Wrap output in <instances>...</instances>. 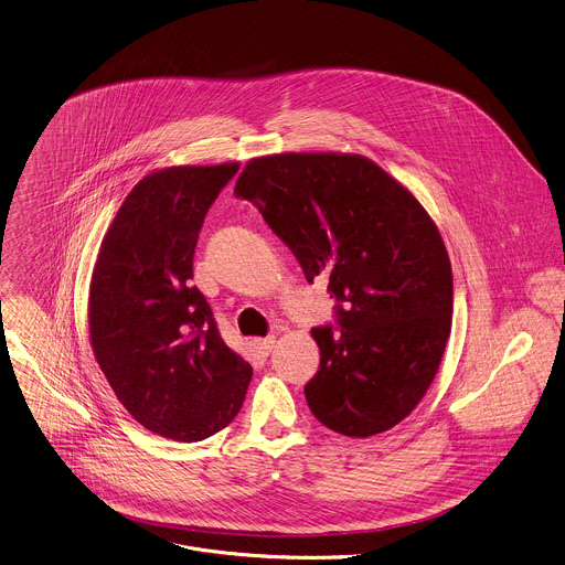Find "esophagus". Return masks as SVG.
<instances>
[{
  "mask_svg": "<svg viewBox=\"0 0 565 565\" xmlns=\"http://www.w3.org/2000/svg\"><path fill=\"white\" fill-rule=\"evenodd\" d=\"M255 348H257V352H262V354H270L273 348H275V337L257 339V341H255Z\"/></svg>",
  "mask_w": 565,
  "mask_h": 565,
  "instance_id": "1",
  "label": "esophagus"
}]
</instances>
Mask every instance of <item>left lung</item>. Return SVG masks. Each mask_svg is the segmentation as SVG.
Instances as JSON below:
<instances>
[{"label": "left lung", "instance_id": "8db88e82", "mask_svg": "<svg viewBox=\"0 0 565 565\" xmlns=\"http://www.w3.org/2000/svg\"><path fill=\"white\" fill-rule=\"evenodd\" d=\"M235 198L339 301L341 330H312L321 365L306 385L310 412L350 438L396 427L434 383L451 334L454 275L431 215L374 160L341 151L253 158Z\"/></svg>", "mask_w": 565, "mask_h": 565}]
</instances>
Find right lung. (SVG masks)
Instances as JSON below:
<instances>
[{"mask_svg":"<svg viewBox=\"0 0 565 565\" xmlns=\"http://www.w3.org/2000/svg\"><path fill=\"white\" fill-rule=\"evenodd\" d=\"M237 169L178 164L145 175L111 220L92 270L94 359L129 416L175 443L224 429L253 379L191 286L204 215Z\"/></svg>","mask_w":565,"mask_h":565,"instance_id":"obj_1","label":"right lung"}]
</instances>
